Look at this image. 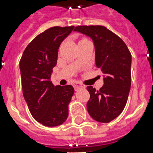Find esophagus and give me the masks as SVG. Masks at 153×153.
Listing matches in <instances>:
<instances>
[{
	"label": "esophagus",
	"instance_id": "esophagus-1",
	"mask_svg": "<svg viewBox=\"0 0 153 153\" xmlns=\"http://www.w3.org/2000/svg\"><path fill=\"white\" fill-rule=\"evenodd\" d=\"M84 87V85L82 84H81L80 82H75L74 84V88L75 90H78L79 89H81V88Z\"/></svg>",
	"mask_w": 153,
	"mask_h": 153
}]
</instances>
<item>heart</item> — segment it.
I'll return each mask as SVG.
<instances>
[{"label":"heart","mask_w":153,"mask_h":153,"mask_svg":"<svg viewBox=\"0 0 153 153\" xmlns=\"http://www.w3.org/2000/svg\"><path fill=\"white\" fill-rule=\"evenodd\" d=\"M85 41H88L87 38H82L80 39V41H79V42H85Z\"/></svg>","instance_id":"obj_1"}]
</instances>
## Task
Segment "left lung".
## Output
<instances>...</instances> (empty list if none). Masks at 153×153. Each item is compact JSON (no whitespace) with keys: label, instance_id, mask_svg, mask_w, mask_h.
Listing matches in <instances>:
<instances>
[{"label":"left lung","instance_id":"8db88e82","mask_svg":"<svg viewBox=\"0 0 153 153\" xmlns=\"http://www.w3.org/2000/svg\"><path fill=\"white\" fill-rule=\"evenodd\" d=\"M93 39L96 66L105 74L99 90L87 86V111L94 120L110 123L123 111L131 85V54L125 42L103 26H78L74 29Z\"/></svg>","mask_w":153,"mask_h":153}]
</instances>
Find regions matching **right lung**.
<instances>
[{
	"label": "right lung",
	"mask_w": 153,
	"mask_h": 153,
	"mask_svg": "<svg viewBox=\"0 0 153 153\" xmlns=\"http://www.w3.org/2000/svg\"><path fill=\"white\" fill-rule=\"evenodd\" d=\"M74 29V26L47 29L30 42L19 61L24 99L33 119L44 126H59L68 116L74 88L55 86L50 78L59 45Z\"/></svg>",
	"instance_id": "obj_1"
}]
</instances>
